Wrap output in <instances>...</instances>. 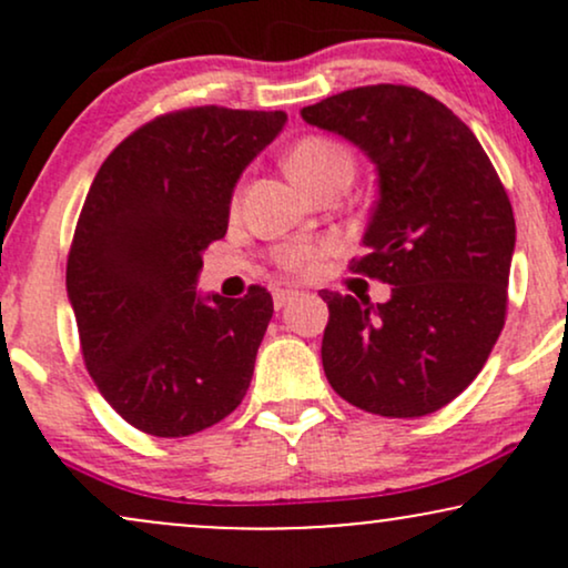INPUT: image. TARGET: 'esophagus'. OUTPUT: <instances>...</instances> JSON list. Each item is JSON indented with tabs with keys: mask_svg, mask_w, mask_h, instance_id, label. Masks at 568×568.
<instances>
[{
	"mask_svg": "<svg viewBox=\"0 0 568 568\" xmlns=\"http://www.w3.org/2000/svg\"><path fill=\"white\" fill-rule=\"evenodd\" d=\"M298 296H302V293L293 291V288H277L275 291V306H277V310H283V306H288L291 302H296Z\"/></svg>",
	"mask_w": 568,
	"mask_h": 568,
	"instance_id": "34e87169",
	"label": "esophagus"
}]
</instances>
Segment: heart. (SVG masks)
<instances>
[{"instance_id":"1","label":"heart","mask_w":568,"mask_h":568,"mask_svg":"<svg viewBox=\"0 0 568 568\" xmlns=\"http://www.w3.org/2000/svg\"><path fill=\"white\" fill-rule=\"evenodd\" d=\"M338 165H352L347 149L338 146L336 141L321 139V135H310L302 139L288 154V171L293 179L304 189L315 184L321 175L334 171ZM331 251L328 243H291L277 251V264L288 272H312L317 270L321 258Z\"/></svg>"}]
</instances>
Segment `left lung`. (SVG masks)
I'll list each match as a JSON object with an SVG mask.
<instances>
[{"mask_svg":"<svg viewBox=\"0 0 568 568\" xmlns=\"http://www.w3.org/2000/svg\"><path fill=\"white\" fill-rule=\"evenodd\" d=\"M368 154L379 200L349 270L393 285L384 304L323 291V368L368 414L414 419L452 403L501 334L515 219L473 130L438 98L368 84L302 109Z\"/></svg>","mask_w":568,"mask_h":568,"instance_id":"1","label":"left lung"}]
</instances>
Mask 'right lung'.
<instances>
[{
    "label": "right lung",
    "mask_w": 568,
    "mask_h": 568,
    "mask_svg": "<svg viewBox=\"0 0 568 568\" xmlns=\"http://www.w3.org/2000/svg\"><path fill=\"white\" fill-rule=\"evenodd\" d=\"M285 112L194 106L162 114L103 160L67 264L84 366L128 425L186 438L243 403L272 296H200L202 251L230 224L247 162Z\"/></svg>",
    "instance_id": "1"
}]
</instances>
